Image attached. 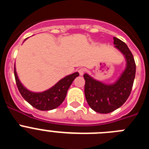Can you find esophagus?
<instances>
[{
  "instance_id": "esophagus-1",
  "label": "esophagus",
  "mask_w": 149,
  "mask_h": 149,
  "mask_svg": "<svg viewBox=\"0 0 149 149\" xmlns=\"http://www.w3.org/2000/svg\"><path fill=\"white\" fill-rule=\"evenodd\" d=\"M85 72H86V70H85L84 68H79V69H78L79 74H80V75H81V76H82L83 74L85 73Z\"/></svg>"
}]
</instances>
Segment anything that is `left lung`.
I'll list each match as a JSON object with an SVG mask.
<instances>
[{
  "label": "left lung",
  "mask_w": 149,
  "mask_h": 149,
  "mask_svg": "<svg viewBox=\"0 0 149 149\" xmlns=\"http://www.w3.org/2000/svg\"><path fill=\"white\" fill-rule=\"evenodd\" d=\"M115 48L125 56L127 65L119 80L113 84L107 85L84 74V93L88 104L100 113H109L120 107L131 94L134 84L136 64L134 56L127 45L118 38L113 37Z\"/></svg>",
  "instance_id": "1"
}]
</instances>
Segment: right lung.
<instances>
[{"label":"right lung","instance_id":"right-lung-1","mask_svg":"<svg viewBox=\"0 0 149 149\" xmlns=\"http://www.w3.org/2000/svg\"><path fill=\"white\" fill-rule=\"evenodd\" d=\"M15 82L19 93L24 99L33 107L39 110H51L60 106L66 96L67 91L73 81L79 76L78 72L73 73L61 79L53 87L43 93H36L27 90L21 84L14 67Z\"/></svg>","mask_w":149,"mask_h":149}]
</instances>
